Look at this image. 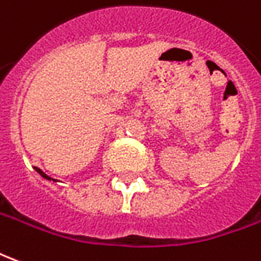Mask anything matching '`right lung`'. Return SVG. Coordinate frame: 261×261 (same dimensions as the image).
I'll return each instance as SVG.
<instances>
[{
	"instance_id": "obj_1",
	"label": "right lung",
	"mask_w": 261,
	"mask_h": 261,
	"mask_svg": "<svg viewBox=\"0 0 261 261\" xmlns=\"http://www.w3.org/2000/svg\"><path fill=\"white\" fill-rule=\"evenodd\" d=\"M35 170H36V171H38L39 174L42 175V177H43V178H46V180H53V181H57V180H55V178H51V177H49V175H47V174H45V173H43V171H42V170H40V169H38V167H35Z\"/></svg>"
}]
</instances>
